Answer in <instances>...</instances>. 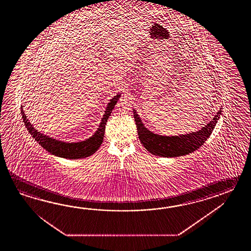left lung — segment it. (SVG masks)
Masks as SVG:
<instances>
[{
  "instance_id": "1",
  "label": "left lung",
  "mask_w": 251,
  "mask_h": 251,
  "mask_svg": "<svg viewBox=\"0 0 251 251\" xmlns=\"http://www.w3.org/2000/svg\"><path fill=\"white\" fill-rule=\"evenodd\" d=\"M221 115L222 108H220L217 114L208 124L197 132L174 136H165L152 133L148 128L145 127L136 110L133 109V118L136 124L141 144L151 154L167 158L189 154L199 149L211 135Z\"/></svg>"
}]
</instances>
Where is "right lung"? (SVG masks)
<instances>
[{"mask_svg": "<svg viewBox=\"0 0 251 251\" xmlns=\"http://www.w3.org/2000/svg\"><path fill=\"white\" fill-rule=\"evenodd\" d=\"M120 96L121 94L118 93L109 100L99 128L97 129L96 132L90 138L86 139L84 141L76 142V143H67L64 141L56 140L40 133L37 129H35L32 124L28 121V119L26 117V114L24 113V110L22 109L23 122L25 124L28 133L32 135L33 138L35 139L44 149L47 150L51 154L55 155L61 158H65L68 160L83 159L95 153L100 147V145L103 143L107 119L109 118L113 108L115 107V105L117 104Z\"/></svg>", "mask_w": 251, "mask_h": 251, "instance_id": "1", "label": "right lung"}]
</instances>
